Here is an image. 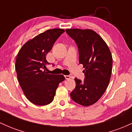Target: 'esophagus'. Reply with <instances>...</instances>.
<instances>
[{
  "mask_svg": "<svg viewBox=\"0 0 132 132\" xmlns=\"http://www.w3.org/2000/svg\"><path fill=\"white\" fill-rule=\"evenodd\" d=\"M64 78H65V79H69L71 78V76L69 75H66V76H64Z\"/></svg>",
  "mask_w": 132,
  "mask_h": 132,
  "instance_id": "34e87169",
  "label": "esophagus"
}]
</instances>
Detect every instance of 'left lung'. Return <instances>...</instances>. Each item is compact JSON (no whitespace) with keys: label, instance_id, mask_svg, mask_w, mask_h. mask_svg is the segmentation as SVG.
Instances as JSON below:
<instances>
[{"label":"left lung","instance_id":"left-lung-1","mask_svg":"<svg viewBox=\"0 0 132 132\" xmlns=\"http://www.w3.org/2000/svg\"><path fill=\"white\" fill-rule=\"evenodd\" d=\"M66 32L78 48L79 63L85 68L83 81L75 78L71 99L83 106L92 105L102 97L109 83L112 57L108 46L91 30L67 29Z\"/></svg>","mask_w":132,"mask_h":132}]
</instances>
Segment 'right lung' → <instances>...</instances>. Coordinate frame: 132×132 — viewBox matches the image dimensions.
<instances>
[{
	"label": "right lung",
	"instance_id": "right-lung-1",
	"mask_svg": "<svg viewBox=\"0 0 132 132\" xmlns=\"http://www.w3.org/2000/svg\"><path fill=\"white\" fill-rule=\"evenodd\" d=\"M64 32L61 28L40 33L22 47L16 58L17 79L24 94L33 104L45 105L53 101L58 84L65 79L63 75L46 72V56L57 39Z\"/></svg>",
	"mask_w": 132,
	"mask_h": 132
}]
</instances>
